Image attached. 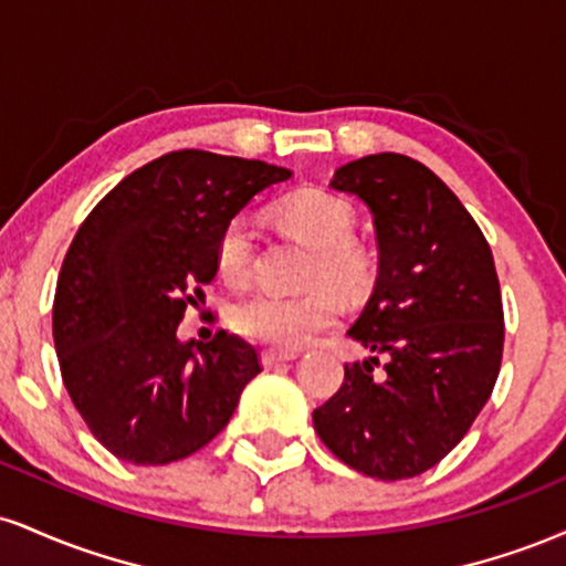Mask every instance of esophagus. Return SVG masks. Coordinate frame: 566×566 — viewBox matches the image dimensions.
Here are the masks:
<instances>
[{
  "mask_svg": "<svg viewBox=\"0 0 566 566\" xmlns=\"http://www.w3.org/2000/svg\"><path fill=\"white\" fill-rule=\"evenodd\" d=\"M292 359H297L295 350H263V365L265 367L282 365V361H292Z\"/></svg>",
  "mask_w": 566,
  "mask_h": 566,
  "instance_id": "1",
  "label": "esophagus"
}]
</instances>
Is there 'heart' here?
I'll return each instance as SVG.
<instances>
[{
  "mask_svg": "<svg viewBox=\"0 0 566 566\" xmlns=\"http://www.w3.org/2000/svg\"><path fill=\"white\" fill-rule=\"evenodd\" d=\"M279 218L287 229L316 247L305 271V284L316 287L297 295L255 292L233 305L231 324L239 335L274 348H301L333 327L343 301H361L373 284V261L367 250L354 242L356 216L346 199L327 191L292 193L279 205ZM218 271L226 282L247 284L255 274L258 237L247 218H231L216 247Z\"/></svg>",
  "mask_w": 566,
  "mask_h": 566,
  "instance_id": "obj_1",
  "label": "heart"
}]
</instances>
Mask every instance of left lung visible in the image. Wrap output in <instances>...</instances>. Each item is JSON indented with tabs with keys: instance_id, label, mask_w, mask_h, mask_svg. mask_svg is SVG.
I'll list each match as a JSON object with an SVG mask.
<instances>
[{
	"instance_id": "obj_1",
	"label": "left lung",
	"mask_w": 566,
	"mask_h": 566,
	"mask_svg": "<svg viewBox=\"0 0 566 566\" xmlns=\"http://www.w3.org/2000/svg\"><path fill=\"white\" fill-rule=\"evenodd\" d=\"M329 186L373 212L378 282L348 335L375 356L346 365L314 428L365 476L412 479L458 447L495 388L505 337L495 261L444 180L405 154L350 161Z\"/></svg>"
}]
</instances>
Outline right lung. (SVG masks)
<instances>
[{
  "instance_id": "obj_1",
  "label": "right lung",
  "mask_w": 566,
  "mask_h": 566,
  "mask_svg": "<svg viewBox=\"0 0 566 566\" xmlns=\"http://www.w3.org/2000/svg\"><path fill=\"white\" fill-rule=\"evenodd\" d=\"M284 167L184 148L114 186L76 231L53 303L66 391L125 463L188 458L229 426L261 356L242 337L180 343L186 308L218 274L223 226Z\"/></svg>"
}]
</instances>
